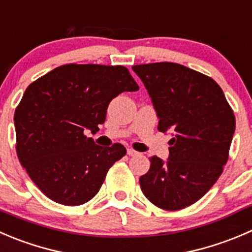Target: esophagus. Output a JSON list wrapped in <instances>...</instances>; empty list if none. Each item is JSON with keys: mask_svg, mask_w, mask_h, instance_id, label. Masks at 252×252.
Segmentation results:
<instances>
[{"mask_svg": "<svg viewBox=\"0 0 252 252\" xmlns=\"http://www.w3.org/2000/svg\"><path fill=\"white\" fill-rule=\"evenodd\" d=\"M126 154H128L129 156H138L139 155L138 151L133 150V149H128V150H126Z\"/></svg>", "mask_w": 252, "mask_h": 252, "instance_id": "34e87169", "label": "esophagus"}]
</instances>
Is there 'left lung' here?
Returning a JSON list of instances; mask_svg holds the SVG:
<instances>
[{
  "label": "left lung",
  "mask_w": 252,
  "mask_h": 252,
  "mask_svg": "<svg viewBox=\"0 0 252 252\" xmlns=\"http://www.w3.org/2000/svg\"><path fill=\"white\" fill-rule=\"evenodd\" d=\"M158 117V129L171 131L166 162L150 158L139 178L146 198L165 211L196 203L223 172L235 131V116L212 77L176 64L135 65Z\"/></svg>",
  "instance_id": "1"
}]
</instances>
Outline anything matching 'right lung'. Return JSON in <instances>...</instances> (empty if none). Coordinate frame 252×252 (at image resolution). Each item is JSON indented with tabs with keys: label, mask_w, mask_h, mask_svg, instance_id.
I'll return each instance as SVG.
<instances>
[{
	"label": "right lung",
	"mask_w": 252,
	"mask_h": 252,
	"mask_svg": "<svg viewBox=\"0 0 252 252\" xmlns=\"http://www.w3.org/2000/svg\"><path fill=\"white\" fill-rule=\"evenodd\" d=\"M139 86L124 66L67 64L27 87L14 112L17 155L36 187L64 206H80L98 193L107 172L126 154L122 144L96 145L108 104Z\"/></svg>",
	"instance_id": "1"
}]
</instances>
